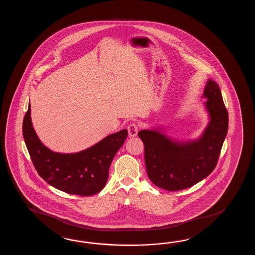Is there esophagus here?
Instances as JSON below:
<instances>
[{
  "label": "esophagus",
  "mask_w": 255,
  "mask_h": 255,
  "mask_svg": "<svg viewBox=\"0 0 255 255\" xmlns=\"http://www.w3.org/2000/svg\"><path fill=\"white\" fill-rule=\"evenodd\" d=\"M137 125L135 123H131L128 127V135L129 136H135L137 135Z\"/></svg>",
  "instance_id": "obj_1"
}]
</instances>
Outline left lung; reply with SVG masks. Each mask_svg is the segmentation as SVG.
<instances>
[{"instance_id":"8db88e82","label":"left lung","mask_w":255,"mask_h":255,"mask_svg":"<svg viewBox=\"0 0 255 255\" xmlns=\"http://www.w3.org/2000/svg\"><path fill=\"white\" fill-rule=\"evenodd\" d=\"M211 121L200 139L179 143L156 130H140L145 164L149 179L168 191L188 189L205 179L216 167L226 137L229 116L216 82L209 80L204 89Z\"/></svg>"}]
</instances>
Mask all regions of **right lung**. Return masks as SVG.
I'll list each match as a JSON object with an SVG mask.
<instances>
[{
  "instance_id": "1",
  "label": "right lung",
  "mask_w": 255,
  "mask_h": 255,
  "mask_svg": "<svg viewBox=\"0 0 255 255\" xmlns=\"http://www.w3.org/2000/svg\"><path fill=\"white\" fill-rule=\"evenodd\" d=\"M31 107L22 121V135L33 166L41 178L68 194L95 195L109 179L115 155L124 144L128 130L109 135L86 150L74 154L51 151L39 140L31 121Z\"/></svg>"
}]
</instances>
